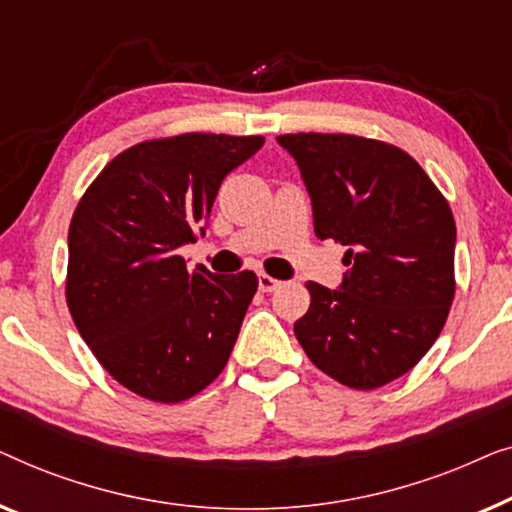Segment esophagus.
Returning a JSON list of instances; mask_svg holds the SVG:
<instances>
[{
  "instance_id": "1",
  "label": "esophagus",
  "mask_w": 512,
  "mask_h": 512,
  "mask_svg": "<svg viewBox=\"0 0 512 512\" xmlns=\"http://www.w3.org/2000/svg\"><path fill=\"white\" fill-rule=\"evenodd\" d=\"M257 283H259V292H276L278 287L283 285V283H280V280L266 276V273H259Z\"/></svg>"
}]
</instances>
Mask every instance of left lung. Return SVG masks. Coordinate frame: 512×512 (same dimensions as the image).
I'll use <instances>...</instances> for the list:
<instances>
[{
    "mask_svg": "<svg viewBox=\"0 0 512 512\" xmlns=\"http://www.w3.org/2000/svg\"><path fill=\"white\" fill-rule=\"evenodd\" d=\"M313 204L318 239L345 246L338 290L306 283L294 334L311 362L352 390L408 373L455 299L457 227L448 201L401 148L352 134H283Z\"/></svg>",
    "mask_w": 512,
    "mask_h": 512,
    "instance_id": "obj_1",
    "label": "left lung"
}]
</instances>
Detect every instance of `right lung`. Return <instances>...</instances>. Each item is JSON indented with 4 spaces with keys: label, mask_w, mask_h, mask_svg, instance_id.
I'll return each mask as SVG.
<instances>
[{
    "label": "right lung",
    "mask_w": 512,
    "mask_h": 512,
    "mask_svg": "<svg viewBox=\"0 0 512 512\" xmlns=\"http://www.w3.org/2000/svg\"><path fill=\"white\" fill-rule=\"evenodd\" d=\"M264 136L181 134L106 164L69 225L67 304L122 387L178 403L225 369L257 292L253 271H187L178 248L206 234L215 194Z\"/></svg>",
    "instance_id": "1"
}]
</instances>
